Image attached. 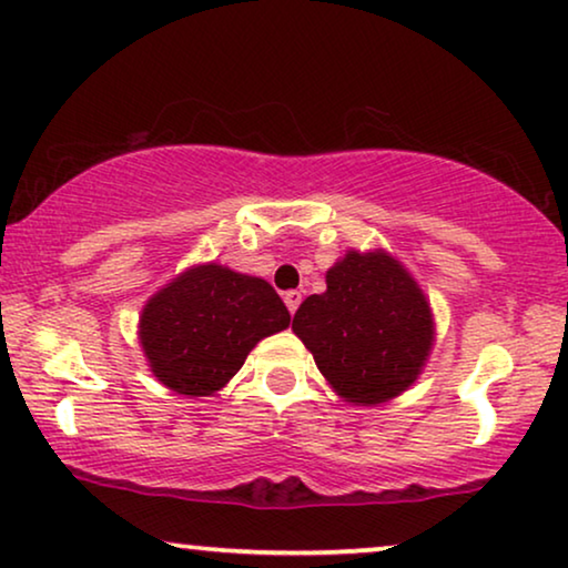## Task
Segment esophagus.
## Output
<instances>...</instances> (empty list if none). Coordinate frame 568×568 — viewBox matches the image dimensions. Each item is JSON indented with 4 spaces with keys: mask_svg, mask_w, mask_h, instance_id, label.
<instances>
[{
    "mask_svg": "<svg viewBox=\"0 0 568 568\" xmlns=\"http://www.w3.org/2000/svg\"><path fill=\"white\" fill-rule=\"evenodd\" d=\"M284 302H286V307H290V313L294 315V313H297L300 302H302V292H300V290H292V292H286V294H284Z\"/></svg>",
    "mask_w": 568,
    "mask_h": 568,
    "instance_id": "esophagus-1",
    "label": "esophagus"
}]
</instances>
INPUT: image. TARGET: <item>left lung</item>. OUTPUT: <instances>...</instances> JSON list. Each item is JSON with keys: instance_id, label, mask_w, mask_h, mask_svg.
Masks as SVG:
<instances>
[{"instance_id": "1", "label": "left lung", "mask_w": 568, "mask_h": 568, "mask_svg": "<svg viewBox=\"0 0 568 568\" xmlns=\"http://www.w3.org/2000/svg\"><path fill=\"white\" fill-rule=\"evenodd\" d=\"M292 331L352 406H379L406 393L437 336L429 297L383 247L341 255L325 271V292L310 294L294 313Z\"/></svg>"}]
</instances>
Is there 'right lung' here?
I'll return each instance as SVG.
<instances>
[{
    "instance_id": "add662e5",
    "label": "right lung",
    "mask_w": 568,
    "mask_h": 568,
    "mask_svg": "<svg viewBox=\"0 0 568 568\" xmlns=\"http://www.w3.org/2000/svg\"><path fill=\"white\" fill-rule=\"evenodd\" d=\"M290 310L266 278L196 263L152 294L139 346L152 375L178 395H214L266 336L290 328Z\"/></svg>"
}]
</instances>
